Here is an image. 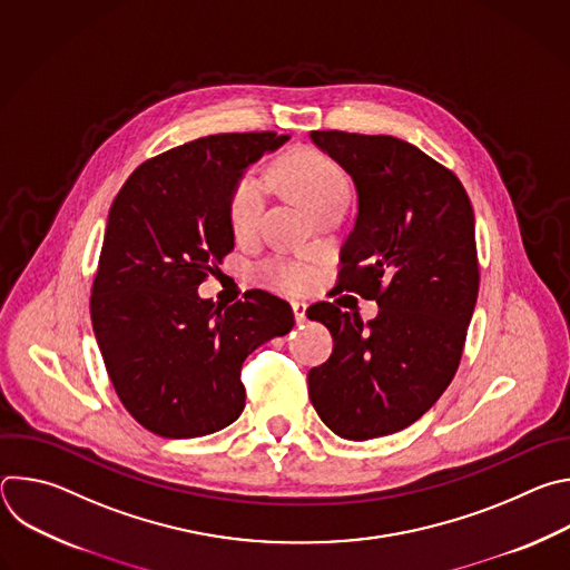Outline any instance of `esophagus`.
Returning a JSON list of instances; mask_svg holds the SVG:
<instances>
[{"instance_id":"34e87169","label":"esophagus","mask_w":570,"mask_h":570,"mask_svg":"<svg viewBox=\"0 0 570 570\" xmlns=\"http://www.w3.org/2000/svg\"><path fill=\"white\" fill-rule=\"evenodd\" d=\"M291 308H293L295 322L302 324V322L306 320V304H304V302H291Z\"/></svg>"}]
</instances>
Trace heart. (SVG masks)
<instances>
[{
    "instance_id": "1",
    "label": "heart",
    "mask_w": 570,
    "mask_h": 570,
    "mask_svg": "<svg viewBox=\"0 0 570 570\" xmlns=\"http://www.w3.org/2000/svg\"><path fill=\"white\" fill-rule=\"evenodd\" d=\"M282 185L295 194L313 214L332 203H347L350 183L343 169L317 150L291 153L277 171ZM266 209V183L246 171L236 178L227 196V218L236 236L253 234ZM264 277L279 291L299 293L313 284V271L297 262L271 259L264 264Z\"/></svg>"
}]
</instances>
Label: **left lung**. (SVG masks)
<instances>
[{"mask_svg": "<svg viewBox=\"0 0 570 570\" xmlns=\"http://www.w3.org/2000/svg\"><path fill=\"white\" fill-rule=\"evenodd\" d=\"M311 139L358 196L336 288L381 311L363 322L332 302L308 308L336 343L308 372V396L336 435L363 442L417 422L458 372L480 284L473 209L458 176L409 141L343 130Z\"/></svg>", "mask_w": 570, "mask_h": 570, "instance_id": "left-lung-1", "label": "left lung"}]
</instances>
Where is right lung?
<instances>
[{"instance_id":"right-lung-1","label":"right lung","mask_w":570,"mask_h":570,"mask_svg":"<svg viewBox=\"0 0 570 570\" xmlns=\"http://www.w3.org/2000/svg\"><path fill=\"white\" fill-rule=\"evenodd\" d=\"M288 135L223 132L159 153L112 200L90 313L108 376L137 424L187 440L246 409L240 365L293 330L291 306L264 291L216 306L198 297L234 248L227 196Z\"/></svg>"}]
</instances>
